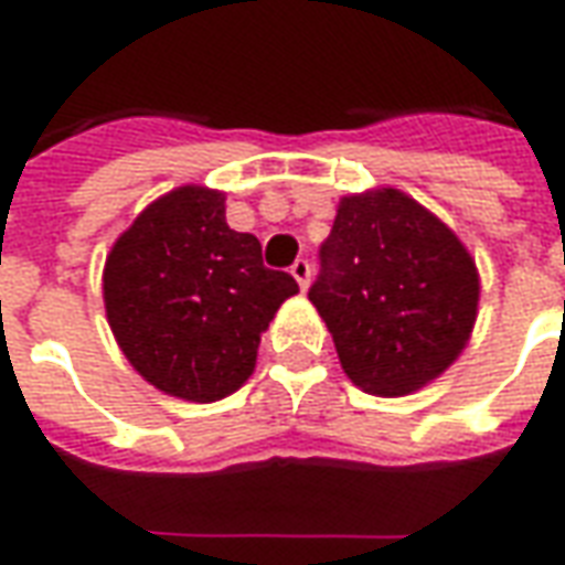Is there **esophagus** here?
<instances>
[{"label":"esophagus","instance_id":"1","mask_svg":"<svg viewBox=\"0 0 565 565\" xmlns=\"http://www.w3.org/2000/svg\"><path fill=\"white\" fill-rule=\"evenodd\" d=\"M290 275H294L296 281H299V287L306 290L308 281H311V263H308V259H296L294 266H290Z\"/></svg>","mask_w":565,"mask_h":565}]
</instances>
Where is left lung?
<instances>
[{
    "label": "left lung",
    "instance_id": "1",
    "mask_svg": "<svg viewBox=\"0 0 565 565\" xmlns=\"http://www.w3.org/2000/svg\"><path fill=\"white\" fill-rule=\"evenodd\" d=\"M472 254L393 186L339 202L308 299L342 369L375 396H405L460 356L478 315Z\"/></svg>",
    "mask_w": 565,
    "mask_h": 565
}]
</instances>
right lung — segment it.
<instances>
[{
  "mask_svg": "<svg viewBox=\"0 0 565 565\" xmlns=\"http://www.w3.org/2000/svg\"><path fill=\"white\" fill-rule=\"evenodd\" d=\"M221 190L184 184L150 202L105 259L103 299L120 351L157 391L217 403L257 366L287 271L263 266L257 235L226 223Z\"/></svg>",
  "mask_w": 565,
  "mask_h": 565,
  "instance_id": "obj_1",
  "label": "right lung"
}]
</instances>
